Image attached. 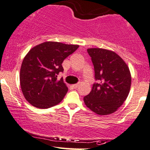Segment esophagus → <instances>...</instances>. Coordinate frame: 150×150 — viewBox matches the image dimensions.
Instances as JSON below:
<instances>
[{
	"mask_svg": "<svg viewBox=\"0 0 150 150\" xmlns=\"http://www.w3.org/2000/svg\"><path fill=\"white\" fill-rule=\"evenodd\" d=\"M79 84H73L71 86L74 88V89H76V88L79 86Z\"/></svg>",
	"mask_w": 150,
	"mask_h": 150,
	"instance_id": "1",
	"label": "esophagus"
}]
</instances>
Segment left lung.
Returning a JSON list of instances; mask_svg holds the SVG:
<instances>
[{
    "mask_svg": "<svg viewBox=\"0 0 150 150\" xmlns=\"http://www.w3.org/2000/svg\"><path fill=\"white\" fill-rule=\"evenodd\" d=\"M98 83L84 98L86 106L98 115H109L123 104L129 95L132 76L127 64L115 52L88 48Z\"/></svg>",
    "mask_w": 150,
    "mask_h": 150,
    "instance_id": "obj_1",
    "label": "left lung"
}]
</instances>
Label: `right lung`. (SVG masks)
Segmentation results:
<instances>
[{"mask_svg": "<svg viewBox=\"0 0 150 150\" xmlns=\"http://www.w3.org/2000/svg\"><path fill=\"white\" fill-rule=\"evenodd\" d=\"M79 47L58 42H45L25 55L20 70V85L26 100L34 107L45 109L61 103L68 92L63 79L65 58Z\"/></svg>", "mask_w": 150, "mask_h": 150, "instance_id": "right-lung-1", "label": "right lung"}]
</instances>
